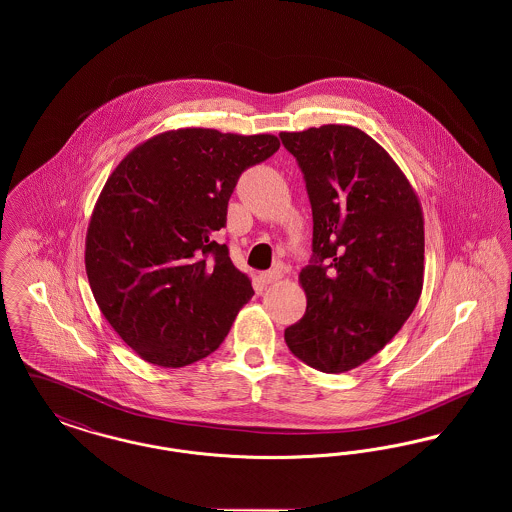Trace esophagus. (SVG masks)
<instances>
[{"label": "esophagus", "mask_w": 512, "mask_h": 512, "mask_svg": "<svg viewBox=\"0 0 512 512\" xmlns=\"http://www.w3.org/2000/svg\"><path fill=\"white\" fill-rule=\"evenodd\" d=\"M282 278H284V272H282L280 268H272V270H267V272L261 274V280H263L265 284H276V282H280Z\"/></svg>", "instance_id": "obj_1"}]
</instances>
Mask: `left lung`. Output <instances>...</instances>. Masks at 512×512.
Instances as JSON below:
<instances>
[{"mask_svg": "<svg viewBox=\"0 0 512 512\" xmlns=\"http://www.w3.org/2000/svg\"><path fill=\"white\" fill-rule=\"evenodd\" d=\"M313 209V263L299 272L305 315L284 340L305 365L340 374L401 330L424 284V217L390 153L349 124L280 132Z\"/></svg>", "mask_w": 512, "mask_h": 512, "instance_id": "1", "label": "left lung"}]
</instances>
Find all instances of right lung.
Wrapping results in <instances>:
<instances>
[{
  "label": "right lung",
  "instance_id": "1",
  "mask_svg": "<svg viewBox=\"0 0 512 512\" xmlns=\"http://www.w3.org/2000/svg\"><path fill=\"white\" fill-rule=\"evenodd\" d=\"M272 134L178 128L134 147L109 174L86 232L99 311L151 365L211 355L253 297L215 232L240 174L278 151Z\"/></svg>",
  "mask_w": 512,
  "mask_h": 512
}]
</instances>
